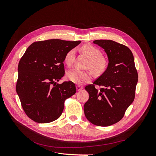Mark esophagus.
<instances>
[{
    "label": "esophagus",
    "instance_id": "34e87169",
    "mask_svg": "<svg viewBox=\"0 0 156 156\" xmlns=\"http://www.w3.org/2000/svg\"><path fill=\"white\" fill-rule=\"evenodd\" d=\"M76 88H77V91H79V90H82V89L83 88V87L82 86L77 85V86L76 87Z\"/></svg>",
    "mask_w": 156,
    "mask_h": 156
}]
</instances>
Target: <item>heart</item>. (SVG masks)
Returning a JSON list of instances; mask_svg holds the SVG:
<instances>
[{
	"instance_id": "obj_1",
	"label": "heart",
	"mask_w": 156,
	"mask_h": 156,
	"mask_svg": "<svg viewBox=\"0 0 156 156\" xmlns=\"http://www.w3.org/2000/svg\"><path fill=\"white\" fill-rule=\"evenodd\" d=\"M81 51L90 58L88 67L94 72L101 73L104 72L107 66V60L101 55V51L93 45L86 44L81 47ZM75 55V50L71 49L66 54L64 61L68 66H71L73 62ZM67 77L70 80L77 84H83L90 81L92 79V73L89 72H84L77 69L70 70L67 73Z\"/></svg>"
}]
</instances>
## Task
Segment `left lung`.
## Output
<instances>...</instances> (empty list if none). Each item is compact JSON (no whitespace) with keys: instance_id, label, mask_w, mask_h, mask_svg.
Masks as SVG:
<instances>
[{"instance_id":"1","label":"left lung","mask_w":156,"mask_h":156,"mask_svg":"<svg viewBox=\"0 0 156 156\" xmlns=\"http://www.w3.org/2000/svg\"><path fill=\"white\" fill-rule=\"evenodd\" d=\"M93 43L104 49L108 64L103 74L84 88L89 99L84 105V112L92 124L108 126L119 122L133 103L138 73L133 53L127 47L109 40ZM96 84L103 88L98 90Z\"/></svg>"}]
</instances>
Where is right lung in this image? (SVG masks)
<instances>
[{
	"mask_svg": "<svg viewBox=\"0 0 156 156\" xmlns=\"http://www.w3.org/2000/svg\"><path fill=\"white\" fill-rule=\"evenodd\" d=\"M80 43L58 39L36 41L21 57L16 92L23 110L32 120L45 124L58 119L65 100L76 92L73 82H56L64 75L66 54Z\"/></svg>",
	"mask_w": 156,
	"mask_h": 156,
	"instance_id": "1",
	"label": "right lung"
}]
</instances>
